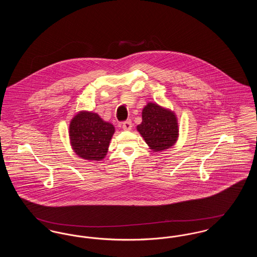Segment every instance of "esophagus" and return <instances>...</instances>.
<instances>
[{
    "instance_id": "obj_1",
    "label": "esophagus",
    "mask_w": 257,
    "mask_h": 257,
    "mask_svg": "<svg viewBox=\"0 0 257 257\" xmlns=\"http://www.w3.org/2000/svg\"><path fill=\"white\" fill-rule=\"evenodd\" d=\"M122 128L123 130H125V131L131 130V129H132V122H131V120H126V121H124V122L122 123Z\"/></svg>"
}]
</instances>
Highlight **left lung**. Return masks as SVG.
<instances>
[{
	"instance_id": "left-lung-1",
	"label": "left lung",
	"mask_w": 257,
	"mask_h": 257,
	"mask_svg": "<svg viewBox=\"0 0 257 257\" xmlns=\"http://www.w3.org/2000/svg\"><path fill=\"white\" fill-rule=\"evenodd\" d=\"M137 129L156 152L172 147L178 138V124L174 113L153 103H148L144 108L143 121Z\"/></svg>"
}]
</instances>
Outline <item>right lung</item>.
<instances>
[{
	"mask_svg": "<svg viewBox=\"0 0 257 257\" xmlns=\"http://www.w3.org/2000/svg\"><path fill=\"white\" fill-rule=\"evenodd\" d=\"M114 127L97 113L81 111L71 120L69 136L76 154L86 160H102L107 151Z\"/></svg>",
	"mask_w": 257,
	"mask_h": 257,
	"instance_id": "1",
	"label": "right lung"
}]
</instances>
